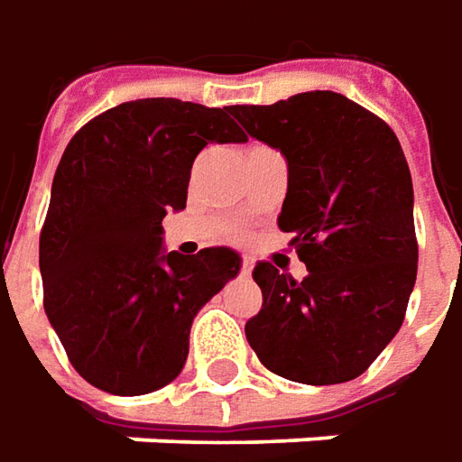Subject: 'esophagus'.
I'll use <instances>...</instances> for the list:
<instances>
[{"label": "esophagus", "mask_w": 462, "mask_h": 462, "mask_svg": "<svg viewBox=\"0 0 462 462\" xmlns=\"http://www.w3.org/2000/svg\"><path fill=\"white\" fill-rule=\"evenodd\" d=\"M240 271H243L245 276H250V271H253V258H250V255L243 258V263H240Z\"/></svg>", "instance_id": "34e87169"}]
</instances>
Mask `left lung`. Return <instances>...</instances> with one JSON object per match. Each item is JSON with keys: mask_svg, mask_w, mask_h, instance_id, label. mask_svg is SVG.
<instances>
[{"mask_svg": "<svg viewBox=\"0 0 462 462\" xmlns=\"http://www.w3.org/2000/svg\"><path fill=\"white\" fill-rule=\"evenodd\" d=\"M230 112L286 155L279 227L307 265L301 281L268 261L253 268L263 307L247 319V342L296 383L353 381L399 332L417 281L414 189L399 137L335 91Z\"/></svg>", "mask_w": 462, "mask_h": 462, "instance_id": "left-lung-1", "label": "left lung"}]
</instances>
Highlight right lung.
I'll return each mask as SVG.
<instances>
[{"mask_svg": "<svg viewBox=\"0 0 462 462\" xmlns=\"http://www.w3.org/2000/svg\"><path fill=\"white\" fill-rule=\"evenodd\" d=\"M230 106L137 99L88 120L56 168L41 230L42 307L91 386L140 396L171 383L197 311L240 271L227 247L163 253L161 222L186 207L194 158L245 143Z\"/></svg>", "mask_w": 462, "mask_h": 462, "instance_id": "obj_1", "label": "right lung"}]
</instances>
